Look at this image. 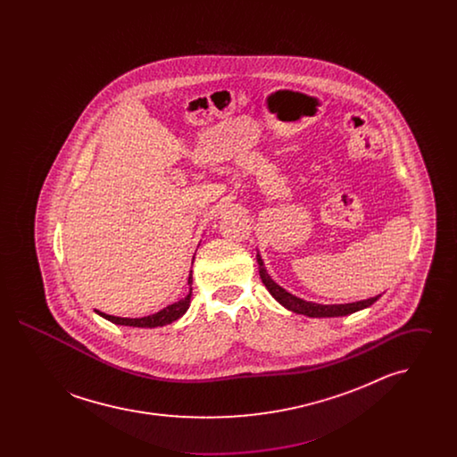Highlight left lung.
Instances as JSON below:
<instances>
[{"mask_svg": "<svg viewBox=\"0 0 457 457\" xmlns=\"http://www.w3.org/2000/svg\"><path fill=\"white\" fill-rule=\"evenodd\" d=\"M257 262H259V274H261L262 283L265 284V287L269 289V293L283 304L284 308L295 312V313H300V315H306V317H345L349 313H354L358 310H363L370 304L375 303L378 296H373L369 300H361V302H354V303H345V304H320L313 303V302H304L302 298L287 293L284 287H281L279 284L274 283L272 278L267 274V269L263 267V262H262L261 255L257 253Z\"/></svg>", "mask_w": 457, "mask_h": 457, "instance_id": "1", "label": "left lung"}]
</instances>
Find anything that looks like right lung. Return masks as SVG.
I'll return each instance as SVG.
<instances>
[{"instance_id":"right-lung-1","label":"right lung","mask_w":457,"mask_h":457,"mask_svg":"<svg viewBox=\"0 0 457 457\" xmlns=\"http://www.w3.org/2000/svg\"><path fill=\"white\" fill-rule=\"evenodd\" d=\"M188 284H192V272L188 276ZM192 298V287H190V293L181 298L179 302H176L173 304H168L166 308L159 310L157 313L154 315H147V317H142V319H127V317H114V315H108V313H103L99 310H96L103 319H106L112 324H118V326H129V327H142V328H154V327H162L171 324L174 320H178L190 306V300Z\"/></svg>"}]
</instances>
